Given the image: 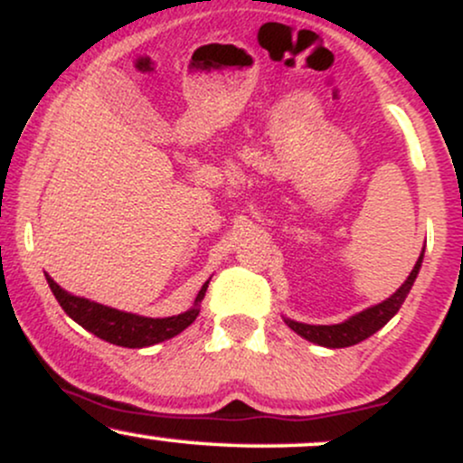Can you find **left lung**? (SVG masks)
Returning <instances> with one entry per match:
<instances>
[{
  "label": "left lung",
  "mask_w": 463,
  "mask_h": 463,
  "mask_svg": "<svg viewBox=\"0 0 463 463\" xmlns=\"http://www.w3.org/2000/svg\"><path fill=\"white\" fill-rule=\"evenodd\" d=\"M420 265H422V254H420L416 268L411 269V274L407 276L405 283H402L401 289H398L392 298H387L385 302H381V305L376 307H370V309L361 311L359 316L350 317L346 322L331 324V326H313V324L285 320L287 326H289L291 331L302 335L305 339H309V342L320 344V346H326V348L354 346V344L364 342L365 337L374 335L379 328H383L385 324L396 316V311L401 309V305L407 298L409 289H411L413 280H416Z\"/></svg>",
  "instance_id": "obj_1"
}]
</instances>
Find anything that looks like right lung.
<instances>
[{
	"label": "right lung",
	"instance_id": "right-lung-1",
	"mask_svg": "<svg viewBox=\"0 0 463 463\" xmlns=\"http://www.w3.org/2000/svg\"><path fill=\"white\" fill-rule=\"evenodd\" d=\"M45 279L47 283H50V289L54 291L56 300L61 302V307L65 309V313L71 320H76L80 326L87 328L89 333L98 335L99 339L115 344V346L143 348L152 346V344L165 342V339L183 333L200 313L198 307H194L191 311H184L180 313V316L172 317H141L135 316V313L110 309V307L98 305V302H91L87 298H78V296L67 294V291L58 283H54V279H50L47 274ZM206 287H209V280L202 285L198 298H195V305L204 298Z\"/></svg>",
	"mask_w": 463,
	"mask_h": 463
}]
</instances>
